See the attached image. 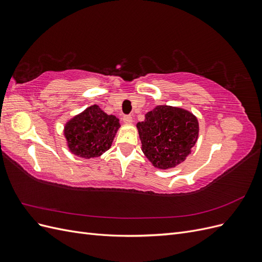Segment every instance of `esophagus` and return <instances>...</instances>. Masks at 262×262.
Listing matches in <instances>:
<instances>
[{"label":"esophagus","instance_id":"1","mask_svg":"<svg viewBox=\"0 0 262 262\" xmlns=\"http://www.w3.org/2000/svg\"><path fill=\"white\" fill-rule=\"evenodd\" d=\"M122 120H123V122H124V123H126V124H130V123H132L133 119H132V117H131V116H123Z\"/></svg>","mask_w":262,"mask_h":262}]
</instances>
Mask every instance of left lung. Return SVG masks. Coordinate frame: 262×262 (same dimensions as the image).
<instances>
[{
	"mask_svg": "<svg viewBox=\"0 0 262 262\" xmlns=\"http://www.w3.org/2000/svg\"><path fill=\"white\" fill-rule=\"evenodd\" d=\"M137 128L142 152L156 168L169 169L185 162L199 137L196 117L186 109L156 106Z\"/></svg>",
	"mask_w": 262,
	"mask_h": 262,
	"instance_id": "obj_1",
	"label": "left lung"
}]
</instances>
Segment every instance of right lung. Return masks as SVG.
<instances>
[{
	"label": "right lung",
	"instance_id": "obj_1",
	"mask_svg": "<svg viewBox=\"0 0 262 262\" xmlns=\"http://www.w3.org/2000/svg\"><path fill=\"white\" fill-rule=\"evenodd\" d=\"M119 128L120 123L116 116L107 115L99 106L92 105L71 118L63 133L70 152L90 160L110 148Z\"/></svg>",
	"mask_w": 262,
	"mask_h": 262
}]
</instances>
